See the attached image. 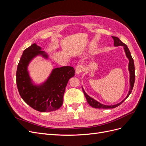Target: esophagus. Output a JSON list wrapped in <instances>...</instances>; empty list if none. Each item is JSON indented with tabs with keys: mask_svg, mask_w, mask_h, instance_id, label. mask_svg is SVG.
<instances>
[{
	"mask_svg": "<svg viewBox=\"0 0 146 146\" xmlns=\"http://www.w3.org/2000/svg\"><path fill=\"white\" fill-rule=\"evenodd\" d=\"M83 70V67L82 65H78L76 68V74L79 75Z\"/></svg>",
	"mask_w": 146,
	"mask_h": 146,
	"instance_id": "34e87169",
	"label": "esophagus"
}]
</instances>
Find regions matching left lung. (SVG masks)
<instances>
[{
  "mask_svg": "<svg viewBox=\"0 0 146 146\" xmlns=\"http://www.w3.org/2000/svg\"><path fill=\"white\" fill-rule=\"evenodd\" d=\"M111 37L114 40V46L115 47L123 46L125 55L127 56V58L129 59V66H128V67H129V68L128 69H129V74H130V89H129V92H128L127 96L125 97V98L122 101H121V102H119L115 105H107L102 104L100 102H99L98 101H97L95 99H94L93 98H91L90 96H88L86 93V92L85 91V90H83V88L82 87V90L83 91L84 94H85V96L87 100L88 103L92 107L95 108H104V109L105 108L106 109V108H113L118 107L119 105H120L124 101L128 98V97L130 96V94H131V92L132 91V90H133V86H134L135 79V64H134V61L133 60V58H132L129 48H128V47L126 44H125L124 43H123L118 38L115 37V36H111Z\"/></svg>",
  "mask_w": 146,
  "mask_h": 146,
  "instance_id": "1",
  "label": "left lung"
}]
</instances>
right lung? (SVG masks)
Masks as SVG:
<instances>
[{
    "instance_id": "right-lung-1",
    "label": "right lung",
    "mask_w": 146,
    "mask_h": 146,
    "mask_svg": "<svg viewBox=\"0 0 146 146\" xmlns=\"http://www.w3.org/2000/svg\"><path fill=\"white\" fill-rule=\"evenodd\" d=\"M38 56L48 58L47 53L35 43L24 50L16 71L17 89L22 99L35 110L55 111L63 105L66 87L69 79L75 76V70L71 66L54 68L44 82L35 83L30 76L29 66Z\"/></svg>"
}]
</instances>
